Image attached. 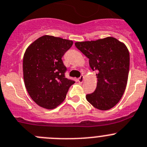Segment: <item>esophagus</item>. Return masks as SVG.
<instances>
[{"mask_svg": "<svg viewBox=\"0 0 147 147\" xmlns=\"http://www.w3.org/2000/svg\"><path fill=\"white\" fill-rule=\"evenodd\" d=\"M84 81V76H81L78 79V82H79V83H83Z\"/></svg>", "mask_w": 147, "mask_h": 147, "instance_id": "esophagus-1", "label": "esophagus"}]
</instances>
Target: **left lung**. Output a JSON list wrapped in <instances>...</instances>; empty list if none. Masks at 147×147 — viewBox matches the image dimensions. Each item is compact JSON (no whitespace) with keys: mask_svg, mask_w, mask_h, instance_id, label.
Listing matches in <instances>:
<instances>
[{"mask_svg":"<svg viewBox=\"0 0 147 147\" xmlns=\"http://www.w3.org/2000/svg\"><path fill=\"white\" fill-rule=\"evenodd\" d=\"M75 45L89 58L91 68L98 71L97 87L93 93L86 94V100L98 110H110L118 104L126 87L130 64L128 48L112 37L76 42Z\"/></svg>","mask_w":147,"mask_h":147,"instance_id":"obj_1","label":"left lung"}]
</instances>
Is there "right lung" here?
Segmentation results:
<instances>
[{
  "instance_id": "add662e5",
  "label": "right lung",
  "mask_w": 147,
  "mask_h": 147,
  "mask_svg": "<svg viewBox=\"0 0 147 147\" xmlns=\"http://www.w3.org/2000/svg\"><path fill=\"white\" fill-rule=\"evenodd\" d=\"M72 40L44 35L26 48L23 58L25 87L33 101L45 109H54L63 102L74 81L65 77L62 57Z\"/></svg>"
}]
</instances>
